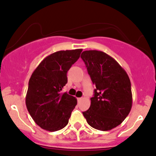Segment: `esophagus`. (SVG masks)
Returning a JSON list of instances; mask_svg holds the SVG:
<instances>
[{
	"mask_svg": "<svg viewBox=\"0 0 156 156\" xmlns=\"http://www.w3.org/2000/svg\"><path fill=\"white\" fill-rule=\"evenodd\" d=\"M81 100H82V98H78V102H80V101H81Z\"/></svg>",
	"mask_w": 156,
	"mask_h": 156,
	"instance_id": "esophagus-1",
	"label": "esophagus"
}]
</instances>
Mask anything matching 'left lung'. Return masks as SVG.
I'll return each mask as SVG.
<instances>
[{"label":"left lung","instance_id":"1","mask_svg":"<svg viewBox=\"0 0 156 156\" xmlns=\"http://www.w3.org/2000/svg\"><path fill=\"white\" fill-rule=\"evenodd\" d=\"M81 57L96 87L90 107L83 115L91 127L110 130L125 120L132 108L130 80L120 64L105 52L84 51Z\"/></svg>","mask_w":156,"mask_h":156}]
</instances>
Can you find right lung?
Returning a JSON list of instances; mask_svg holds the SVG:
<instances>
[{
  "label": "right lung",
  "instance_id": "add662e5",
  "mask_svg": "<svg viewBox=\"0 0 156 156\" xmlns=\"http://www.w3.org/2000/svg\"><path fill=\"white\" fill-rule=\"evenodd\" d=\"M81 49L62 50L48 55L36 67L29 81L26 105L39 126L50 132L69 123L77 99L62 93L68 81L67 72L79 58Z\"/></svg>",
  "mask_w": 156,
  "mask_h": 156
}]
</instances>
